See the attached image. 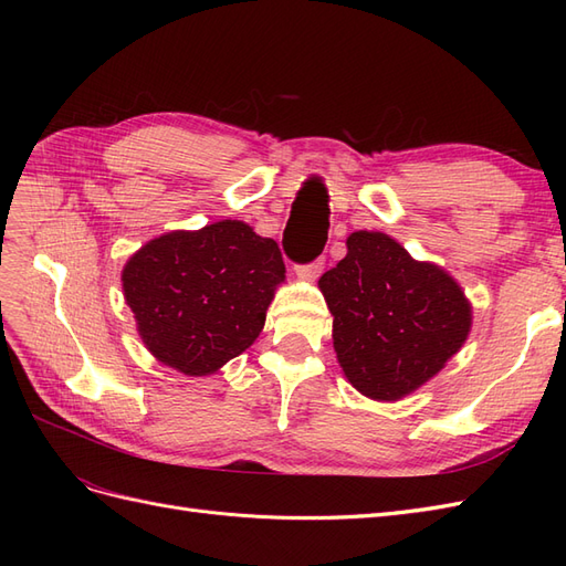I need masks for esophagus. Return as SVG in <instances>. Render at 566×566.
I'll use <instances>...</instances> for the list:
<instances>
[{"instance_id":"obj_1","label":"esophagus","mask_w":566,"mask_h":566,"mask_svg":"<svg viewBox=\"0 0 566 566\" xmlns=\"http://www.w3.org/2000/svg\"><path fill=\"white\" fill-rule=\"evenodd\" d=\"M323 266H325V260H323V256H318V260H314V262H310V264H297V266H295V273H297L300 279L312 281V279H316L318 273L323 271Z\"/></svg>"}]
</instances>
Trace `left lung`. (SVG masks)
Masks as SVG:
<instances>
[{
	"instance_id": "obj_1",
	"label": "left lung",
	"mask_w": 566,
	"mask_h": 566,
	"mask_svg": "<svg viewBox=\"0 0 566 566\" xmlns=\"http://www.w3.org/2000/svg\"><path fill=\"white\" fill-rule=\"evenodd\" d=\"M318 285L333 314L337 361L370 399L397 401L418 389L470 333L460 285L378 231L352 233L347 256Z\"/></svg>"
}]
</instances>
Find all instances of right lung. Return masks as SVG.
I'll return each instance as SVG.
<instances>
[{"label": "right lung", "instance_id": "obj_1", "mask_svg": "<svg viewBox=\"0 0 566 566\" xmlns=\"http://www.w3.org/2000/svg\"><path fill=\"white\" fill-rule=\"evenodd\" d=\"M283 279L276 241L224 219L146 243L127 262L123 290L158 361L186 375H210L262 333Z\"/></svg>", "mask_w": 566, "mask_h": 566}]
</instances>
